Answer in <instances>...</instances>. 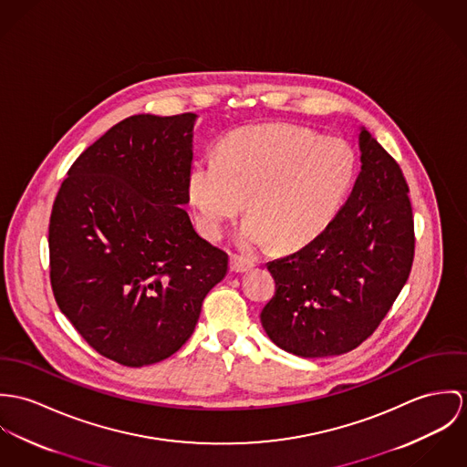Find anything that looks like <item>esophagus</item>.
<instances>
[{
  "instance_id": "1",
  "label": "esophagus",
  "mask_w": 467,
  "mask_h": 467,
  "mask_svg": "<svg viewBox=\"0 0 467 467\" xmlns=\"http://www.w3.org/2000/svg\"><path fill=\"white\" fill-rule=\"evenodd\" d=\"M251 268H254V263L249 259L242 258V256H231V270L236 274H244L249 272Z\"/></svg>"
}]
</instances>
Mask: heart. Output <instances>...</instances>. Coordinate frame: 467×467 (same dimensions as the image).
I'll use <instances>...</instances> for the list:
<instances>
[{
  "label": "heart",
  "mask_w": 467,
  "mask_h": 467,
  "mask_svg": "<svg viewBox=\"0 0 467 467\" xmlns=\"http://www.w3.org/2000/svg\"><path fill=\"white\" fill-rule=\"evenodd\" d=\"M358 159L346 140L324 138L292 123L233 130L218 156L199 157L188 175V197L201 229L220 238L245 206L236 236L244 249L272 244L297 251L317 240L344 208Z\"/></svg>",
  "instance_id": "obj_1"
}]
</instances>
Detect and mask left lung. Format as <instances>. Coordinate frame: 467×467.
<instances>
[{"label":"left lung","mask_w":467,"mask_h":467,"mask_svg":"<svg viewBox=\"0 0 467 467\" xmlns=\"http://www.w3.org/2000/svg\"><path fill=\"white\" fill-rule=\"evenodd\" d=\"M360 173L335 222L301 251L266 263L275 296L261 311L268 338L303 358L338 357L379 326L414 261V218L400 164L365 127Z\"/></svg>","instance_id":"1"}]
</instances>
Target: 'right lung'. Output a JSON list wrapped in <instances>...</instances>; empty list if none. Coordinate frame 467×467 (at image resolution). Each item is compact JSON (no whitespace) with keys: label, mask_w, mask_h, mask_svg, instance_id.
I'll use <instances>...</instances> for the list:
<instances>
[{"label":"right lung","mask_w":467,"mask_h":467,"mask_svg":"<svg viewBox=\"0 0 467 467\" xmlns=\"http://www.w3.org/2000/svg\"><path fill=\"white\" fill-rule=\"evenodd\" d=\"M197 114L130 116L67 171L50 218L60 311L105 358L143 367L179 351L229 256L184 206Z\"/></svg>","instance_id":"right-lung-1"}]
</instances>
